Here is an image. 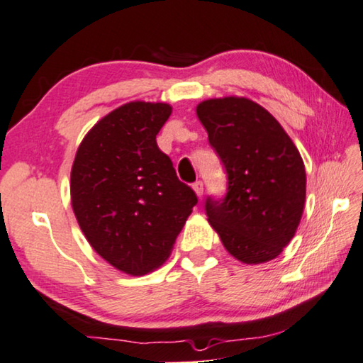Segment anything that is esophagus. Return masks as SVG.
Wrapping results in <instances>:
<instances>
[{
	"instance_id": "34e87169",
	"label": "esophagus",
	"mask_w": 363,
	"mask_h": 363,
	"mask_svg": "<svg viewBox=\"0 0 363 363\" xmlns=\"http://www.w3.org/2000/svg\"><path fill=\"white\" fill-rule=\"evenodd\" d=\"M192 189H194V192L197 194V197L200 199L203 195V182L202 181H197V182H194L192 184Z\"/></svg>"
}]
</instances>
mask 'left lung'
Returning a JSON list of instances; mask_svg holds the SVG:
<instances>
[{"label": "left lung", "mask_w": 363, "mask_h": 363, "mask_svg": "<svg viewBox=\"0 0 363 363\" xmlns=\"http://www.w3.org/2000/svg\"><path fill=\"white\" fill-rule=\"evenodd\" d=\"M197 116L228 172L208 223L235 260L267 263L291 242L306 206L307 176L294 142L272 113L245 96L199 103Z\"/></svg>", "instance_id": "obj_1"}]
</instances>
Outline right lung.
<instances>
[{
	"label": "right lung",
	"mask_w": 363,
	"mask_h": 363,
	"mask_svg": "<svg viewBox=\"0 0 363 363\" xmlns=\"http://www.w3.org/2000/svg\"><path fill=\"white\" fill-rule=\"evenodd\" d=\"M168 103L129 101L113 109L80 142L71 169V205L96 254L130 276L171 255L197 195L177 179L157 134Z\"/></svg>",
	"instance_id": "right-lung-1"
}]
</instances>
